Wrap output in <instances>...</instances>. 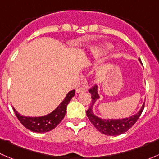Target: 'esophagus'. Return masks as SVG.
Here are the masks:
<instances>
[{
    "label": "esophagus",
    "instance_id": "34e87169",
    "mask_svg": "<svg viewBox=\"0 0 159 159\" xmlns=\"http://www.w3.org/2000/svg\"><path fill=\"white\" fill-rule=\"evenodd\" d=\"M77 92L78 93H80V92H85L86 91H87V89L84 87H80L78 88V89H76Z\"/></svg>",
    "mask_w": 159,
    "mask_h": 159
}]
</instances>
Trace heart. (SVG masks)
I'll return each mask as SVG.
<instances>
[{"label": "heart", "instance_id": "obj_1", "mask_svg": "<svg viewBox=\"0 0 159 159\" xmlns=\"http://www.w3.org/2000/svg\"><path fill=\"white\" fill-rule=\"evenodd\" d=\"M112 46L111 44H105L102 48L101 49H96L94 51H93L92 52V57L94 59H98L102 56L103 54H107L109 51H111Z\"/></svg>", "mask_w": 159, "mask_h": 159}]
</instances>
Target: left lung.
I'll return each instance as SVG.
<instances>
[{
	"mask_svg": "<svg viewBox=\"0 0 159 159\" xmlns=\"http://www.w3.org/2000/svg\"><path fill=\"white\" fill-rule=\"evenodd\" d=\"M139 61H141L140 59ZM89 91L91 95L92 102L90 104L89 108L86 111L88 118L96 129L101 133L106 134V135H119V134L129 131L138 121L141 114L143 111L144 107H145V103H144L140 111L137 114L129 117V118H122V119H102L94 115L92 109L94 104L99 98V95L98 94V86H93L91 89H89Z\"/></svg>",
	"mask_w": 159,
	"mask_h": 159,
	"instance_id": "1",
	"label": "left lung"
}]
</instances>
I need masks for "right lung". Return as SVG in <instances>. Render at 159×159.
<instances>
[{"mask_svg": "<svg viewBox=\"0 0 159 159\" xmlns=\"http://www.w3.org/2000/svg\"><path fill=\"white\" fill-rule=\"evenodd\" d=\"M75 90H72L68 92L63 102L57 106L56 109L53 111L51 113L42 117H26L20 115L14 108V113L17 116V119L20 121L22 125L30 131L34 132H47L51 131L54 128L57 127V125L63 120L66 113L67 105L71 100L72 97L75 95Z\"/></svg>", "mask_w": 159, "mask_h": 159, "instance_id": "right-lung-1", "label": "right lung"}]
</instances>
